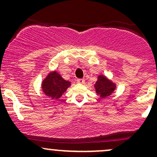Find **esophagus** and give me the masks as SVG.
<instances>
[{
	"label": "esophagus",
	"mask_w": 157,
	"mask_h": 157,
	"mask_svg": "<svg viewBox=\"0 0 157 157\" xmlns=\"http://www.w3.org/2000/svg\"><path fill=\"white\" fill-rule=\"evenodd\" d=\"M77 83H81V84H83V83H84L85 80H83V79H77Z\"/></svg>",
	"instance_id": "obj_1"
}]
</instances>
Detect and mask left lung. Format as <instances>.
Wrapping results in <instances>:
<instances>
[{"label": "left lung", "instance_id": "left-lung-1", "mask_svg": "<svg viewBox=\"0 0 157 157\" xmlns=\"http://www.w3.org/2000/svg\"><path fill=\"white\" fill-rule=\"evenodd\" d=\"M96 92L101 98L110 96L115 90L116 85L103 75L98 76V80L94 85Z\"/></svg>", "mask_w": 157, "mask_h": 157}]
</instances>
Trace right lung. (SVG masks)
<instances>
[{
    "instance_id": "right-lung-1",
    "label": "right lung",
    "mask_w": 157,
    "mask_h": 157,
    "mask_svg": "<svg viewBox=\"0 0 157 157\" xmlns=\"http://www.w3.org/2000/svg\"><path fill=\"white\" fill-rule=\"evenodd\" d=\"M71 86V82L65 80L56 71L49 73L42 83V91L52 99H58Z\"/></svg>"
}]
</instances>
